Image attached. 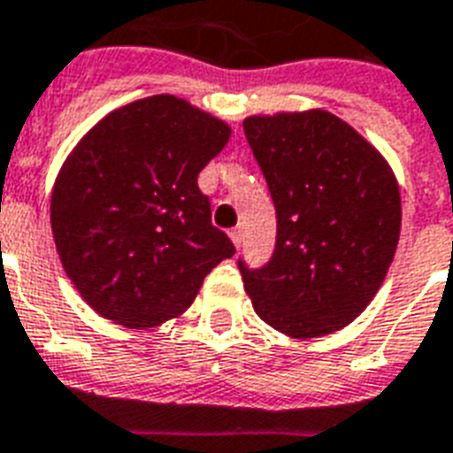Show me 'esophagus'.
<instances>
[{"instance_id": "esophagus-1", "label": "esophagus", "mask_w": 453, "mask_h": 453, "mask_svg": "<svg viewBox=\"0 0 453 453\" xmlns=\"http://www.w3.org/2000/svg\"><path fill=\"white\" fill-rule=\"evenodd\" d=\"M230 240H233L234 247H240V244H242V227H233V230H230Z\"/></svg>"}]
</instances>
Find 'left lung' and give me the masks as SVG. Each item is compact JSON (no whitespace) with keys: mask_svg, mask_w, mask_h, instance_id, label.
<instances>
[{"mask_svg":"<svg viewBox=\"0 0 453 453\" xmlns=\"http://www.w3.org/2000/svg\"><path fill=\"white\" fill-rule=\"evenodd\" d=\"M271 189V261L242 280L258 319L311 340L358 319L385 282L402 230V196L385 157L323 109L244 119Z\"/></svg>","mask_w":453,"mask_h":453,"instance_id":"1","label":"left lung"}]
</instances>
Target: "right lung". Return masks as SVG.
Returning <instances> with one entry per match:
<instances>
[{
    "label": "right lung",
    "instance_id": "1",
    "mask_svg": "<svg viewBox=\"0 0 453 453\" xmlns=\"http://www.w3.org/2000/svg\"><path fill=\"white\" fill-rule=\"evenodd\" d=\"M230 133L185 99L154 95L104 116L68 154L51 189V234L102 319L134 330L178 319L233 257L196 185Z\"/></svg>",
    "mask_w": 453,
    "mask_h": 453
}]
</instances>
